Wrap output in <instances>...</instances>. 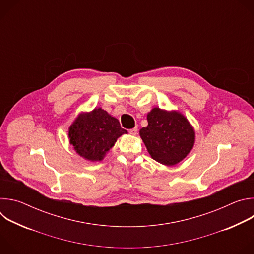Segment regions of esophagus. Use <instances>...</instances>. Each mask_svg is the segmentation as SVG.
<instances>
[{
	"label": "esophagus",
	"mask_w": 254,
	"mask_h": 254,
	"mask_svg": "<svg viewBox=\"0 0 254 254\" xmlns=\"http://www.w3.org/2000/svg\"><path fill=\"white\" fill-rule=\"evenodd\" d=\"M128 132H129L130 134H132V135H135V134L137 133V127H133V128H130V129L128 130Z\"/></svg>",
	"instance_id": "obj_1"
}]
</instances>
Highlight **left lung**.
<instances>
[{"instance_id": "1", "label": "left lung", "mask_w": 254, "mask_h": 254, "mask_svg": "<svg viewBox=\"0 0 254 254\" xmlns=\"http://www.w3.org/2000/svg\"><path fill=\"white\" fill-rule=\"evenodd\" d=\"M148 123L139 134L155 161L173 166L190 153L195 132L185 117L155 107L148 115Z\"/></svg>"}]
</instances>
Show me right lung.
Masks as SVG:
<instances>
[{
    "mask_svg": "<svg viewBox=\"0 0 254 254\" xmlns=\"http://www.w3.org/2000/svg\"><path fill=\"white\" fill-rule=\"evenodd\" d=\"M124 133L127 130L122 128L119 120L101 108L80 115L69 128L71 144L89 161H100Z\"/></svg>",
    "mask_w": 254,
    "mask_h": 254,
    "instance_id": "right-lung-1",
    "label": "right lung"
}]
</instances>
